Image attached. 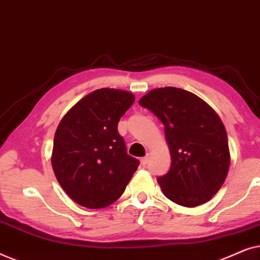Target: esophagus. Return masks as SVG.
<instances>
[{"mask_svg": "<svg viewBox=\"0 0 260 260\" xmlns=\"http://www.w3.org/2000/svg\"><path fill=\"white\" fill-rule=\"evenodd\" d=\"M148 162H149V155L144 156V157L141 158V165H142V166H147Z\"/></svg>", "mask_w": 260, "mask_h": 260, "instance_id": "1", "label": "esophagus"}]
</instances>
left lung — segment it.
Listing matches in <instances>:
<instances>
[{"label":"left lung","instance_id":"1","mask_svg":"<svg viewBox=\"0 0 260 260\" xmlns=\"http://www.w3.org/2000/svg\"><path fill=\"white\" fill-rule=\"evenodd\" d=\"M165 125L172 166L157 182L169 200L197 207L213 198L230 169L226 129L214 110L191 92L155 88L138 102Z\"/></svg>","mask_w":260,"mask_h":260}]
</instances>
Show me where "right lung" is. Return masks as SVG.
I'll list each match as a JSON object with an SVG mask.
<instances>
[{
	"label": "right lung",
	"mask_w": 260,
	"mask_h": 260,
	"mask_svg": "<svg viewBox=\"0 0 260 260\" xmlns=\"http://www.w3.org/2000/svg\"><path fill=\"white\" fill-rule=\"evenodd\" d=\"M135 95L99 88L81 98L60 120L52 167L66 194L86 208H104L118 200L140 161L127 155L118 122Z\"/></svg>",
	"instance_id": "add662e5"
}]
</instances>
